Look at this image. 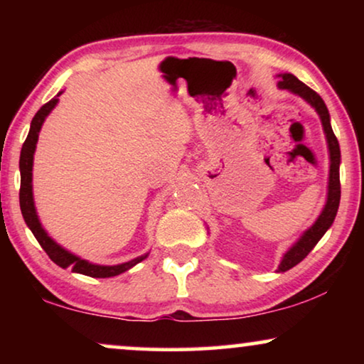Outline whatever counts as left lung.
Here are the masks:
<instances>
[{"label": "left lung", "instance_id": "left-lung-1", "mask_svg": "<svg viewBox=\"0 0 364 364\" xmlns=\"http://www.w3.org/2000/svg\"><path fill=\"white\" fill-rule=\"evenodd\" d=\"M280 81H278V87L288 89L293 94L305 99L311 107H315L318 116L321 119L323 131L326 134V142H328V151H330V181H328V198L325 207L320 213V217L316 218V222L298 238V242L291 248H288V252L283 255L280 265H278V272H287L298 265L308 253H310L320 238L325 235L328 228L331 227L333 220H335L338 207H340V197H341V186H340V162H341V154H340V144L333 132L331 124H330V112H328L326 104L323 102V99L318 94L303 84L300 79L293 76V74H278Z\"/></svg>", "mask_w": 364, "mask_h": 364}]
</instances>
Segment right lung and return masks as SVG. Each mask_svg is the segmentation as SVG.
Masks as SVG:
<instances>
[{"label":"right lung","instance_id":"right-lung-1","mask_svg":"<svg viewBox=\"0 0 364 364\" xmlns=\"http://www.w3.org/2000/svg\"><path fill=\"white\" fill-rule=\"evenodd\" d=\"M63 91L58 94L56 97H53L51 101L44 104V106L36 112V116L33 117L31 127H29L28 137L23 144L21 149V157H19V172H21V188H19V207H21V213L24 222L29 227V230L33 232V235L36 237L39 245L43 247V250L48 253V257L59 265L61 268H71L74 273H81V275H87L92 278H109L121 275V273L127 272L129 268L137 265L139 262H142L144 258H147L149 253L146 255H141L134 258L131 262L121 263V265H96V263H91L87 260H82L81 257L74 255V253L68 252L66 248L58 245L56 242L53 240L51 237L48 235V232L44 230L41 222H39L36 207H34V198H33V159H34V151H36V144L39 137V131H41V126L44 119L48 117V114L53 111L54 106H56L59 101V96H61Z\"/></svg>","mask_w":364,"mask_h":364}]
</instances>
